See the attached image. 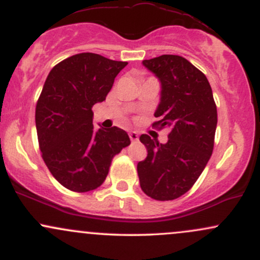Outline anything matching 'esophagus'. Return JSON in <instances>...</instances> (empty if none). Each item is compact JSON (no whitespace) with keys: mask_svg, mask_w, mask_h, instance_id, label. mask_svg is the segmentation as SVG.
<instances>
[{"mask_svg":"<svg viewBox=\"0 0 260 260\" xmlns=\"http://www.w3.org/2000/svg\"><path fill=\"white\" fill-rule=\"evenodd\" d=\"M129 138H131V140H132V142H137V140H138V138H139L138 133H137V132H129Z\"/></svg>","mask_w":260,"mask_h":260,"instance_id":"obj_1","label":"esophagus"}]
</instances>
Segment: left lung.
Returning <instances> with one entry per match:
<instances>
[{
    "mask_svg": "<svg viewBox=\"0 0 260 260\" xmlns=\"http://www.w3.org/2000/svg\"><path fill=\"white\" fill-rule=\"evenodd\" d=\"M143 64L161 82L153 127L170 133L166 144L140 136L148 150L137 165L140 188L155 201H174L193 187L213 154L216 104L205 74L182 56L162 55Z\"/></svg>",
    "mask_w": 260,
    "mask_h": 260,
    "instance_id": "1",
    "label": "left lung"
}]
</instances>
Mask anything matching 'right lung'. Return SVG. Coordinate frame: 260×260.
Wrapping results in <instances>:
<instances>
[{
	"label": "right lung",
	"mask_w": 260,
	"mask_h": 260,
	"mask_svg": "<svg viewBox=\"0 0 260 260\" xmlns=\"http://www.w3.org/2000/svg\"><path fill=\"white\" fill-rule=\"evenodd\" d=\"M126 66L98 53H77L56 64L45 80L35 109L39 148L47 169L67 189H96L113 156L131 144L121 128L96 129L91 111Z\"/></svg>",
	"instance_id": "add662e5"
}]
</instances>
